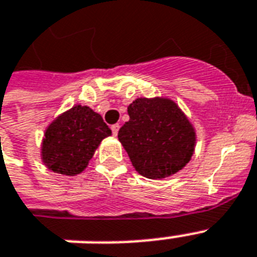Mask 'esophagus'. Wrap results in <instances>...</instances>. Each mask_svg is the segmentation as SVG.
I'll use <instances>...</instances> for the list:
<instances>
[{
  "label": "esophagus",
  "instance_id": "34e87169",
  "mask_svg": "<svg viewBox=\"0 0 257 257\" xmlns=\"http://www.w3.org/2000/svg\"><path fill=\"white\" fill-rule=\"evenodd\" d=\"M110 129H112L113 136H117V133H118V129H120V125H118V124H113L112 126H110Z\"/></svg>",
  "mask_w": 257,
  "mask_h": 257
}]
</instances>
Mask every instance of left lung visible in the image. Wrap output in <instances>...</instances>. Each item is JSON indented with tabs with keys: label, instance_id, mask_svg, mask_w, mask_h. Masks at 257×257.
<instances>
[{
	"label": "left lung",
	"instance_id": "8db88e82",
	"mask_svg": "<svg viewBox=\"0 0 257 257\" xmlns=\"http://www.w3.org/2000/svg\"><path fill=\"white\" fill-rule=\"evenodd\" d=\"M128 114L118 140L140 175L168 177L191 160L195 131L173 101L137 98L129 105Z\"/></svg>",
	"mask_w": 257,
	"mask_h": 257
}]
</instances>
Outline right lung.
<instances>
[{
  "label": "right lung",
  "instance_id": "right-lung-1",
  "mask_svg": "<svg viewBox=\"0 0 257 257\" xmlns=\"http://www.w3.org/2000/svg\"><path fill=\"white\" fill-rule=\"evenodd\" d=\"M112 135L98 113L76 105L46 129L42 160L48 168L73 176L84 171L102 139Z\"/></svg>",
  "mask_w": 257,
  "mask_h": 257
}]
</instances>
